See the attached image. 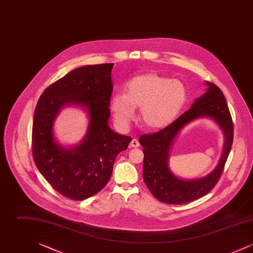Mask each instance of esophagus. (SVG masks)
<instances>
[{"label":"esophagus","mask_w":253,"mask_h":253,"mask_svg":"<svg viewBox=\"0 0 253 253\" xmlns=\"http://www.w3.org/2000/svg\"><path fill=\"white\" fill-rule=\"evenodd\" d=\"M130 145H131V147H132V148H137V147H139V142H138V140L136 138H132Z\"/></svg>","instance_id":"34e87169"}]
</instances>
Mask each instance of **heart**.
I'll use <instances>...</instances> for the list:
<instances>
[{
	"mask_svg": "<svg viewBox=\"0 0 253 253\" xmlns=\"http://www.w3.org/2000/svg\"><path fill=\"white\" fill-rule=\"evenodd\" d=\"M125 92L111 99L115 121L122 128L131 123L135 108L140 107L138 119L145 128L162 129L176 119L187 100L185 85L157 73L133 77L126 84Z\"/></svg>",
	"mask_w": 253,
	"mask_h": 253,
	"instance_id": "1",
	"label": "heart"
}]
</instances>
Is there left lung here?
I'll use <instances>...</instances> for the list:
<instances>
[{
    "instance_id": "1",
    "label": "left lung",
    "mask_w": 253,
    "mask_h": 253,
    "mask_svg": "<svg viewBox=\"0 0 253 253\" xmlns=\"http://www.w3.org/2000/svg\"><path fill=\"white\" fill-rule=\"evenodd\" d=\"M204 95L197 97L187 112L166 128L151 134H142L139 143L143 147V179L153 195L163 203L183 205L203 197L219 180L229 157L233 141V124L222 91L216 85L206 82ZM199 118H210L224 134V147L217 167L201 179L184 180L169 169L171 147L181 129Z\"/></svg>"
}]
</instances>
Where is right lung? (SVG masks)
I'll use <instances>...</instances> for the list:
<instances>
[{
	"label": "right lung",
	"instance_id": "add662e5",
	"mask_svg": "<svg viewBox=\"0 0 253 253\" xmlns=\"http://www.w3.org/2000/svg\"><path fill=\"white\" fill-rule=\"evenodd\" d=\"M114 63L85 65L50 85L38 100L32 128V152L37 168L60 194L84 200L108 183L118 155L132 137L109 126ZM73 106L88 118L84 138L64 146L54 137L53 125L60 111Z\"/></svg>",
	"mask_w": 253,
	"mask_h": 253
}]
</instances>
